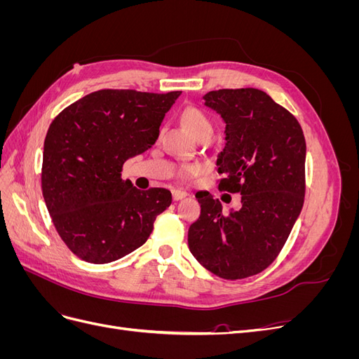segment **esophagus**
Segmentation results:
<instances>
[{
	"mask_svg": "<svg viewBox=\"0 0 359 359\" xmlns=\"http://www.w3.org/2000/svg\"><path fill=\"white\" fill-rule=\"evenodd\" d=\"M189 194L184 191V190H173L172 191V198H173V201H181V199H184V198H187Z\"/></svg>",
	"mask_w": 359,
	"mask_h": 359,
	"instance_id": "34e87169",
	"label": "esophagus"
}]
</instances>
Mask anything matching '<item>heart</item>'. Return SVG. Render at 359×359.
I'll return each instance as SVG.
<instances>
[{
    "label": "heart",
    "instance_id": "1",
    "mask_svg": "<svg viewBox=\"0 0 359 359\" xmlns=\"http://www.w3.org/2000/svg\"><path fill=\"white\" fill-rule=\"evenodd\" d=\"M182 123L187 127L189 132L196 137H205V136H212V123L211 119L206 116L202 111L196 109V107H189V109L184 111L182 114ZM198 169L190 168L186 170V175L191 177L196 173Z\"/></svg>",
    "mask_w": 359,
    "mask_h": 359
}]
</instances>
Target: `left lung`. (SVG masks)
I'll return each instance as SVG.
<instances>
[{"label": "left lung", "instance_id": "8db88e82", "mask_svg": "<svg viewBox=\"0 0 359 359\" xmlns=\"http://www.w3.org/2000/svg\"><path fill=\"white\" fill-rule=\"evenodd\" d=\"M202 99L226 126L219 187L240 193L241 208L226 215L219 199L196 194L201 217L189 229V248L217 277H252L273 264L302 210L306 139L297 118L260 90H219Z\"/></svg>", "mask_w": 359, "mask_h": 359}]
</instances>
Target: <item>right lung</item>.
Masks as SVG:
<instances>
[{
    "label": "right lung",
    "mask_w": 359,
    "mask_h": 359,
    "mask_svg": "<svg viewBox=\"0 0 359 359\" xmlns=\"http://www.w3.org/2000/svg\"><path fill=\"white\" fill-rule=\"evenodd\" d=\"M181 91L100 90L53 119L43 148L41 190L61 240L90 264H109L142 245L172 203L121 180L123 165L154 145Z\"/></svg>",
    "instance_id": "obj_1"
}]
</instances>
